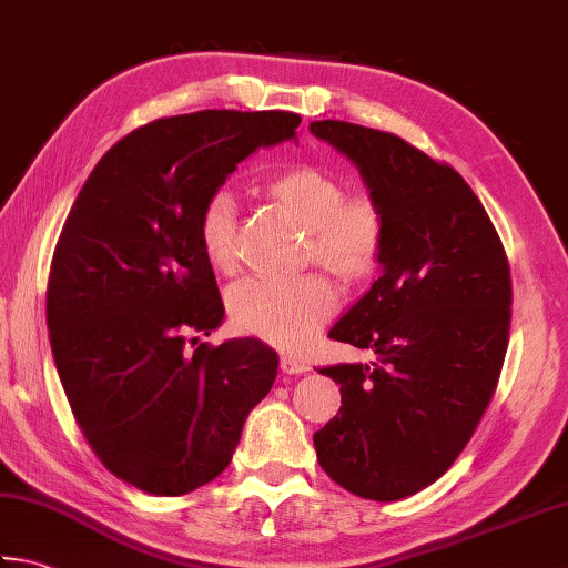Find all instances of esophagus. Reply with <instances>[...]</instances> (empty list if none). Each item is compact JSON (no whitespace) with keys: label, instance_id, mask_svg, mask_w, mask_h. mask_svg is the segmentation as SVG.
Returning <instances> with one entry per match:
<instances>
[{"label":"esophagus","instance_id":"obj_1","mask_svg":"<svg viewBox=\"0 0 568 568\" xmlns=\"http://www.w3.org/2000/svg\"><path fill=\"white\" fill-rule=\"evenodd\" d=\"M282 371L288 373V376H296V373L308 371V363L296 356H282Z\"/></svg>","mask_w":568,"mask_h":568}]
</instances>
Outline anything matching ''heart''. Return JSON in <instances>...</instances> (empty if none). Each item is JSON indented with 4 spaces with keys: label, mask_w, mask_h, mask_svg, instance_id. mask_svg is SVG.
I'll use <instances>...</instances> for the list:
<instances>
[{
    "label": "heart",
    "mask_w": 568,
    "mask_h": 568,
    "mask_svg": "<svg viewBox=\"0 0 568 568\" xmlns=\"http://www.w3.org/2000/svg\"><path fill=\"white\" fill-rule=\"evenodd\" d=\"M270 195L304 224L306 256L344 282H361L378 270L385 250V212L366 190L346 192L336 175L316 165H294L270 180ZM197 234L215 270L237 260V200L227 187L202 202ZM230 316L237 331L286 351L312 344L334 316L338 292L321 272L302 276H247L230 288Z\"/></svg>",
    "instance_id": "1"
}]
</instances>
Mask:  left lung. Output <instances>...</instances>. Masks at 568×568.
Returning <instances> with one entry per match:
<instances>
[{
	"label": "left lung",
	"mask_w": 568,
	"mask_h": 568,
	"mask_svg": "<svg viewBox=\"0 0 568 568\" xmlns=\"http://www.w3.org/2000/svg\"><path fill=\"white\" fill-rule=\"evenodd\" d=\"M308 131L358 165L385 212L383 272L328 331L376 363L318 371L341 385V410L314 433L316 457L353 495L395 501L450 469L495 395L511 321L507 252L455 168L373 128Z\"/></svg>",
	"instance_id": "obj_1"
}]
</instances>
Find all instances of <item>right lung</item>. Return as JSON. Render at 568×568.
Returning a JSON list of instances; mask_svg holds the SVG:
<instances>
[{"label":"right lung","instance_id":"right-lung-1","mask_svg":"<svg viewBox=\"0 0 568 568\" xmlns=\"http://www.w3.org/2000/svg\"><path fill=\"white\" fill-rule=\"evenodd\" d=\"M298 123L286 111L158 118L99 160L63 222L47 286L53 361L95 457L148 495L212 483L272 390L280 356L262 341L187 338L224 316L197 220L237 163Z\"/></svg>","mask_w":568,"mask_h":568}]
</instances>
